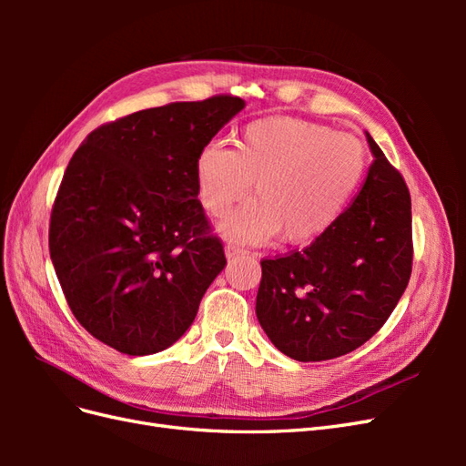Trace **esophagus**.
<instances>
[{
	"label": "esophagus",
	"instance_id": "34e87169",
	"mask_svg": "<svg viewBox=\"0 0 466 466\" xmlns=\"http://www.w3.org/2000/svg\"><path fill=\"white\" fill-rule=\"evenodd\" d=\"M245 255H248V250H247V248L238 247V245H233V243H228V245H225V257H228L229 260L238 258V257H245Z\"/></svg>",
	"mask_w": 466,
	"mask_h": 466
}]
</instances>
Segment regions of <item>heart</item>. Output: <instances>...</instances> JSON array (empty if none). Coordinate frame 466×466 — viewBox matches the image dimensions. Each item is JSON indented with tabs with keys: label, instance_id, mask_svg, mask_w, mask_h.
Wrapping results in <instances>:
<instances>
[{
	"label": "heart",
	"instance_id": "heart-1",
	"mask_svg": "<svg viewBox=\"0 0 466 466\" xmlns=\"http://www.w3.org/2000/svg\"><path fill=\"white\" fill-rule=\"evenodd\" d=\"M368 171L360 139L299 118L247 124L235 149L206 146L194 163L198 198L211 216L252 196L219 225L231 238L260 243L278 235L291 245L327 233L354 198Z\"/></svg>",
	"mask_w": 466,
	"mask_h": 466
}]
</instances>
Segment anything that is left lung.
<instances>
[{"instance_id":"obj_1","label":"left lung","mask_w":466,"mask_h":466,"mask_svg":"<svg viewBox=\"0 0 466 466\" xmlns=\"http://www.w3.org/2000/svg\"><path fill=\"white\" fill-rule=\"evenodd\" d=\"M365 137L373 163L354 202L307 248L260 262L257 317L291 360H332L368 342L410 279V194L375 139Z\"/></svg>"}]
</instances>
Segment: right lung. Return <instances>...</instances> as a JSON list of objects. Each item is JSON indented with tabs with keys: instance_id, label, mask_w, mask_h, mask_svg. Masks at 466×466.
I'll list each match as a JSON object with an SVG mask.
<instances>
[{
	"instance_id": "obj_1",
	"label": "right lung",
	"mask_w": 466,
	"mask_h": 466,
	"mask_svg": "<svg viewBox=\"0 0 466 466\" xmlns=\"http://www.w3.org/2000/svg\"><path fill=\"white\" fill-rule=\"evenodd\" d=\"M243 108V98L218 95L139 110L93 130L74 153L48 245L69 309L96 340L149 356L188 330L228 264L194 163Z\"/></svg>"
}]
</instances>
